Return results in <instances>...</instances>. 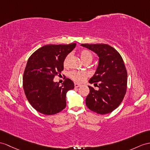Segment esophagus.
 <instances>
[{
	"instance_id": "34e87169",
	"label": "esophagus",
	"mask_w": 150,
	"mask_h": 150,
	"mask_svg": "<svg viewBox=\"0 0 150 150\" xmlns=\"http://www.w3.org/2000/svg\"><path fill=\"white\" fill-rule=\"evenodd\" d=\"M79 86H81V85H79L78 83H74V87L75 88H78Z\"/></svg>"
}]
</instances>
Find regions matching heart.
I'll use <instances>...</instances> for the list:
<instances>
[{
  "mask_svg": "<svg viewBox=\"0 0 150 150\" xmlns=\"http://www.w3.org/2000/svg\"><path fill=\"white\" fill-rule=\"evenodd\" d=\"M80 58H81V60H82L83 62L85 64L86 62H91L93 60V54H92L90 51L87 50H84L80 52ZM70 55H67L66 57L65 58L64 60V66H66L68 63V60ZM69 76L70 78L74 80V81L81 83L85 80L87 77V74L86 72H79L76 71H72L69 72Z\"/></svg>",
  "mask_w": 150,
  "mask_h": 150,
  "instance_id": "obj_1",
  "label": "heart"
}]
</instances>
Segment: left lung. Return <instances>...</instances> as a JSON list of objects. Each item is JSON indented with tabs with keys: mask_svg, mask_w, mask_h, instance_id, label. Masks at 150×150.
I'll use <instances>...</instances> for the list:
<instances>
[{
	"mask_svg": "<svg viewBox=\"0 0 150 150\" xmlns=\"http://www.w3.org/2000/svg\"><path fill=\"white\" fill-rule=\"evenodd\" d=\"M98 57V64L94 75L89 80L98 89L88 86L90 93L86 105L97 114L111 112L122 102L127 91V72L120 53L105 44H81Z\"/></svg>",
	"mask_w": 150,
	"mask_h": 150,
	"instance_id": "1",
	"label": "left lung"
}]
</instances>
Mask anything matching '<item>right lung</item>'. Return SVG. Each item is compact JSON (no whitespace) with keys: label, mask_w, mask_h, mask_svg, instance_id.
<instances>
[{"label":"right lung","mask_w":150,"mask_h":150,"mask_svg":"<svg viewBox=\"0 0 150 150\" xmlns=\"http://www.w3.org/2000/svg\"><path fill=\"white\" fill-rule=\"evenodd\" d=\"M76 45H46L28 58L23 77L24 92L29 103L42 114H57L66 107V93L74 89V84L66 78L60 86L53 79L64 70L65 58Z\"/></svg>","instance_id":"right-lung-1"}]
</instances>
